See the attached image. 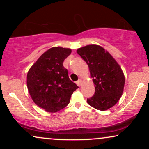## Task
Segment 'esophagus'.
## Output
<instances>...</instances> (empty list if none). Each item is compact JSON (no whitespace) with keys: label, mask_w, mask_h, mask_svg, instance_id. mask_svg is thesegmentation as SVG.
<instances>
[{"label":"esophagus","mask_w":149,"mask_h":149,"mask_svg":"<svg viewBox=\"0 0 149 149\" xmlns=\"http://www.w3.org/2000/svg\"><path fill=\"white\" fill-rule=\"evenodd\" d=\"M81 83H82V80H78V81L76 82V84L78 85V86H80V85H81Z\"/></svg>","instance_id":"1"}]
</instances>
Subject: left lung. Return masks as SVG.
I'll return each instance as SVG.
<instances>
[{"label": "left lung", "instance_id": "left-lung-1", "mask_svg": "<svg viewBox=\"0 0 149 149\" xmlns=\"http://www.w3.org/2000/svg\"><path fill=\"white\" fill-rule=\"evenodd\" d=\"M77 53L88 65L95 84V95L88 99V104L100 111L113 107L124 90L125 76L120 65L107 50L95 44L78 48Z\"/></svg>", "mask_w": 149, "mask_h": 149}]
</instances>
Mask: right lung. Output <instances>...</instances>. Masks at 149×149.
<instances>
[{"mask_svg": "<svg viewBox=\"0 0 149 149\" xmlns=\"http://www.w3.org/2000/svg\"><path fill=\"white\" fill-rule=\"evenodd\" d=\"M71 49L53 47L38 59L27 73L26 84L34 103L45 111L55 113L66 107L78 88L63 66Z\"/></svg>", "mask_w": 149, "mask_h": 149, "instance_id": "1", "label": "right lung"}]
</instances>
